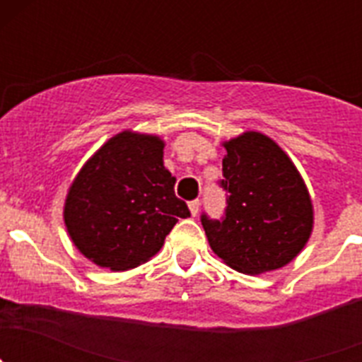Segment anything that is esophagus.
Returning <instances> with one entry per match:
<instances>
[{
    "mask_svg": "<svg viewBox=\"0 0 362 362\" xmlns=\"http://www.w3.org/2000/svg\"><path fill=\"white\" fill-rule=\"evenodd\" d=\"M188 209H190V214H192V216L196 217L197 214H199V199L190 201V203H188Z\"/></svg>",
    "mask_w": 362,
    "mask_h": 362,
    "instance_id": "obj_1",
    "label": "esophagus"
}]
</instances>
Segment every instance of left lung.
Wrapping results in <instances>:
<instances>
[{
    "instance_id": "left-lung-1",
    "label": "left lung",
    "mask_w": 362,
    "mask_h": 362,
    "mask_svg": "<svg viewBox=\"0 0 362 362\" xmlns=\"http://www.w3.org/2000/svg\"><path fill=\"white\" fill-rule=\"evenodd\" d=\"M226 209L201 214L212 250L233 270L263 274L288 264L312 232V201L290 158L270 137L246 132L225 143Z\"/></svg>"
}]
</instances>
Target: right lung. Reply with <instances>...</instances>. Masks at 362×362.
<instances>
[{
    "instance_id": "obj_1",
    "label": "right lung",
    "mask_w": 362,
    "mask_h": 362,
    "mask_svg": "<svg viewBox=\"0 0 362 362\" xmlns=\"http://www.w3.org/2000/svg\"><path fill=\"white\" fill-rule=\"evenodd\" d=\"M163 165L156 136L121 132L105 143L74 179L65 225L85 257L110 270H129L159 252L187 203Z\"/></svg>"
}]
</instances>
